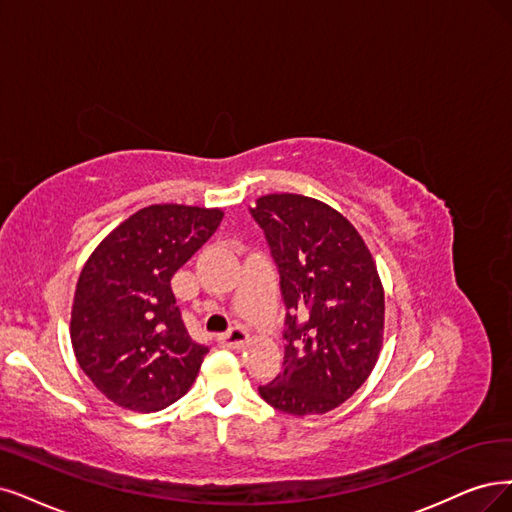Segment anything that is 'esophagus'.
<instances>
[{"label":"esophagus","instance_id":"esophagus-1","mask_svg":"<svg viewBox=\"0 0 512 512\" xmlns=\"http://www.w3.org/2000/svg\"><path fill=\"white\" fill-rule=\"evenodd\" d=\"M246 339H249V333H246L244 327L236 325V327H232L227 333L219 335L217 342H219L223 348H240V346L246 344Z\"/></svg>","mask_w":512,"mask_h":512}]
</instances>
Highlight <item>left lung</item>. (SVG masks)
<instances>
[{
    "mask_svg": "<svg viewBox=\"0 0 512 512\" xmlns=\"http://www.w3.org/2000/svg\"><path fill=\"white\" fill-rule=\"evenodd\" d=\"M280 274L282 373L261 399L291 415L348 401L375 367L384 339V289L352 223L308 196L270 194L249 206Z\"/></svg>",
    "mask_w": 512,
    "mask_h": 512,
    "instance_id": "8db88e82",
    "label": "left lung"
}]
</instances>
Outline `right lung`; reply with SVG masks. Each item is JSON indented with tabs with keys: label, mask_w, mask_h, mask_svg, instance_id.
<instances>
[{
	"label": "right lung",
	"mask_w": 512,
	"mask_h": 512,
	"mask_svg": "<svg viewBox=\"0 0 512 512\" xmlns=\"http://www.w3.org/2000/svg\"><path fill=\"white\" fill-rule=\"evenodd\" d=\"M221 219L219 208L147 206L86 261L73 297L71 344L109 401L151 413L192 388L208 348L187 333L170 278Z\"/></svg>",
	"instance_id": "right-lung-1"
}]
</instances>
